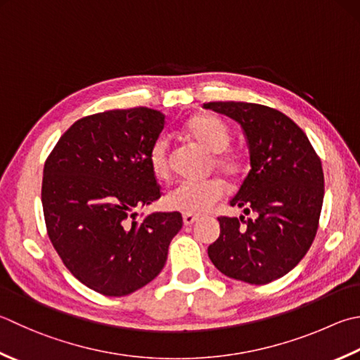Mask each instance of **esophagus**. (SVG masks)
Listing matches in <instances>:
<instances>
[{
  "label": "esophagus",
  "instance_id": "1",
  "mask_svg": "<svg viewBox=\"0 0 360 360\" xmlns=\"http://www.w3.org/2000/svg\"><path fill=\"white\" fill-rule=\"evenodd\" d=\"M198 221H199L198 216H194V214H183V224H185V226H193V224L198 222Z\"/></svg>",
  "mask_w": 360,
  "mask_h": 360
}]
</instances>
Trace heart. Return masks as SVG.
Instances as JSON below:
<instances>
[{
  "mask_svg": "<svg viewBox=\"0 0 360 360\" xmlns=\"http://www.w3.org/2000/svg\"><path fill=\"white\" fill-rule=\"evenodd\" d=\"M188 131L199 144L214 153L213 162L227 177H236L243 171V161L233 153L224 152L230 144V131L224 122L210 114H202L189 120ZM155 177L166 179L169 175V141L166 136H158L152 142L147 153ZM224 195V186L219 180L205 181H180L166 194L165 205L172 212L183 214L207 213Z\"/></svg>",
  "mask_w": 360,
  "mask_h": 360,
  "instance_id": "heart-1",
  "label": "heart"
}]
</instances>
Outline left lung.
<instances>
[{
	"label": "left lung",
	"instance_id": "left-lung-1",
	"mask_svg": "<svg viewBox=\"0 0 360 360\" xmlns=\"http://www.w3.org/2000/svg\"><path fill=\"white\" fill-rule=\"evenodd\" d=\"M205 110L238 122L250 171L230 200L250 218H218L208 257L222 274L255 285L290 273L315 240L324 198L321 160L300 127L269 106L210 101Z\"/></svg>",
	"mask_w": 360,
	"mask_h": 360
}]
</instances>
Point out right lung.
<instances>
[{"label": "right lung", "mask_w": 360, "mask_h": 360, "mask_svg": "<svg viewBox=\"0 0 360 360\" xmlns=\"http://www.w3.org/2000/svg\"><path fill=\"white\" fill-rule=\"evenodd\" d=\"M165 114L130 108L75 122L45 161L42 205L46 232L65 268L105 296H127L165 266L183 226L181 214L136 208L161 198L147 153Z\"/></svg>", "instance_id": "add662e5"}]
</instances>
